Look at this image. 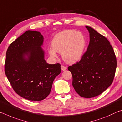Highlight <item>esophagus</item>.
Masks as SVG:
<instances>
[{
  "label": "esophagus",
  "instance_id": "esophagus-1",
  "mask_svg": "<svg viewBox=\"0 0 122 122\" xmlns=\"http://www.w3.org/2000/svg\"><path fill=\"white\" fill-rule=\"evenodd\" d=\"M61 70H62V71H65L67 69V67L64 66H63V65H61Z\"/></svg>",
  "mask_w": 122,
  "mask_h": 122
}]
</instances>
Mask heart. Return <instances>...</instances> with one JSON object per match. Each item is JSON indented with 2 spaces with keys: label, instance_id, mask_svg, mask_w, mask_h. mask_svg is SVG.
Instances as JSON below:
<instances>
[{
  "label": "heart",
  "instance_id": "b5f03b06",
  "mask_svg": "<svg viewBox=\"0 0 122 122\" xmlns=\"http://www.w3.org/2000/svg\"><path fill=\"white\" fill-rule=\"evenodd\" d=\"M86 43V38L81 32L72 30L64 31L54 36L51 42L52 48L48 51L53 58L57 57L56 52L61 53L66 62L73 63L82 57Z\"/></svg>",
  "mask_w": 122,
  "mask_h": 122
}]
</instances>
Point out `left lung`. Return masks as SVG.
Here are the masks:
<instances>
[{"mask_svg": "<svg viewBox=\"0 0 122 122\" xmlns=\"http://www.w3.org/2000/svg\"><path fill=\"white\" fill-rule=\"evenodd\" d=\"M90 35L87 51L79 62L68 67L72 85L80 96L90 98L103 93L114 78L117 61L109 41L93 28L86 26Z\"/></svg>", "mask_w": 122, "mask_h": 122, "instance_id": "1", "label": "left lung"}]
</instances>
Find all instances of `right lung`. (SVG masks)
Returning a JSON list of instances; mask_svg holds the SVG:
<instances>
[{"label": "right lung", "mask_w": 122, "mask_h": 122, "mask_svg": "<svg viewBox=\"0 0 122 122\" xmlns=\"http://www.w3.org/2000/svg\"><path fill=\"white\" fill-rule=\"evenodd\" d=\"M43 41L39 32L27 31L10 45L6 54L5 75L15 92L27 100L46 98L61 72L60 64L46 61Z\"/></svg>", "instance_id": "1"}]
</instances>
